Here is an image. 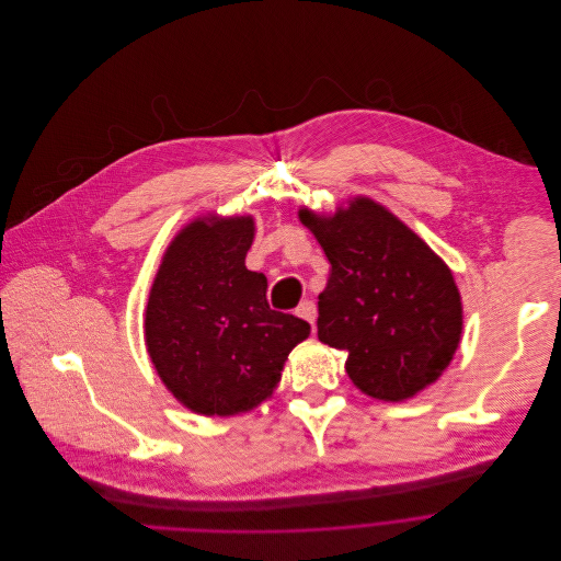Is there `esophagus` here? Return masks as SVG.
I'll use <instances>...</instances> for the list:
<instances>
[{
    "label": "esophagus",
    "instance_id": "obj_1",
    "mask_svg": "<svg viewBox=\"0 0 561 561\" xmlns=\"http://www.w3.org/2000/svg\"><path fill=\"white\" fill-rule=\"evenodd\" d=\"M296 313H298L302 320H307L309 324H313V322H316V305H313L311 300H302V302L298 305Z\"/></svg>",
    "mask_w": 561,
    "mask_h": 561
}]
</instances>
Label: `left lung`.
Returning <instances> with one entry per match:
<instances>
[{"label":"left lung","instance_id":"obj_1","mask_svg":"<svg viewBox=\"0 0 561 561\" xmlns=\"http://www.w3.org/2000/svg\"><path fill=\"white\" fill-rule=\"evenodd\" d=\"M298 218L331 265L318 296V339L350 354L352 382L385 402H402L435 382L462 335L451 270L367 196L331 216L305 207Z\"/></svg>","mask_w":561,"mask_h":561}]
</instances>
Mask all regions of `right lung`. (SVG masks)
Returning a JSON list of instances; mask_svg holds the SVG:
<instances>
[{"mask_svg": "<svg viewBox=\"0 0 561 561\" xmlns=\"http://www.w3.org/2000/svg\"><path fill=\"white\" fill-rule=\"evenodd\" d=\"M252 216L196 218L168 245L146 307V347L168 391L201 415L259 407L309 322L274 311L245 267Z\"/></svg>", "mask_w": 561, "mask_h": 561, "instance_id": "add662e5", "label": "right lung"}]
</instances>
